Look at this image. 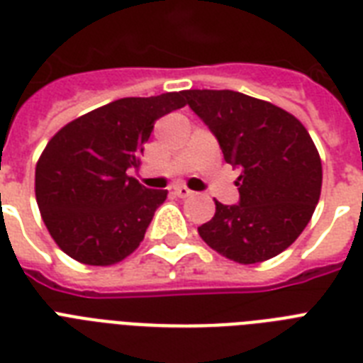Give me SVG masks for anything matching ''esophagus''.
Wrapping results in <instances>:
<instances>
[{"instance_id": "1", "label": "esophagus", "mask_w": 363, "mask_h": 363, "mask_svg": "<svg viewBox=\"0 0 363 363\" xmlns=\"http://www.w3.org/2000/svg\"><path fill=\"white\" fill-rule=\"evenodd\" d=\"M173 192H175V196H179V198H188V196H192V190L186 186H173Z\"/></svg>"}]
</instances>
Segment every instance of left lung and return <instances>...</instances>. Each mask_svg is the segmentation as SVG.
<instances>
[{"mask_svg": "<svg viewBox=\"0 0 363 363\" xmlns=\"http://www.w3.org/2000/svg\"><path fill=\"white\" fill-rule=\"evenodd\" d=\"M184 98L215 133L224 160L241 169L239 203L215 201L199 238L238 264L286 250L320 199L322 162L309 131L281 107L233 90H186Z\"/></svg>", "mask_w": 363, "mask_h": 363, "instance_id": "obj_1", "label": "left lung"}]
</instances>
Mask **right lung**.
Here are the masks:
<instances>
[{"instance_id": "obj_1", "label": "right lung", "mask_w": 363, "mask_h": 363, "mask_svg": "<svg viewBox=\"0 0 363 363\" xmlns=\"http://www.w3.org/2000/svg\"><path fill=\"white\" fill-rule=\"evenodd\" d=\"M184 107V92L122 98L65 124L35 165L43 222L62 250L86 265H113L141 245L167 190L128 175L139 167L154 122Z\"/></svg>"}]
</instances>
